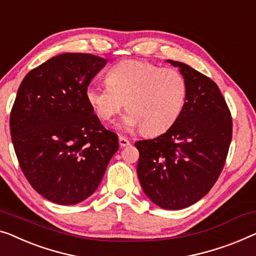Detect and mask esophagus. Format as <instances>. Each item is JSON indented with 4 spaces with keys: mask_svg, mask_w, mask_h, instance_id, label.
Instances as JSON below:
<instances>
[{
    "mask_svg": "<svg viewBox=\"0 0 256 256\" xmlns=\"http://www.w3.org/2000/svg\"><path fill=\"white\" fill-rule=\"evenodd\" d=\"M119 144H120L121 148H124V146H128L129 144H130V142H129V140L126 138L124 136L120 135L119 136Z\"/></svg>",
    "mask_w": 256,
    "mask_h": 256,
    "instance_id": "1",
    "label": "esophagus"
}]
</instances>
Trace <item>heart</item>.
Instances as JSON below:
<instances>
[{"label": "heart", "instance_id": "heart-1", "mask_svg": "<svg viewBox=\"0 0 256 256\" xmlns=\"http://www.w3.org/2000/svg\"><path fill=\"white\" fill-rule=\"evenodd\" d=\"M107 85L90 84L85 97L99 119L110 121L124 105L126 129L140 128L146 135L168 130L182 113L188 86L176 69L146 61L128 60L113 66L105 76Z\"/></svg>", "mask_w": 256, "mask_h": 256}]
</instances>
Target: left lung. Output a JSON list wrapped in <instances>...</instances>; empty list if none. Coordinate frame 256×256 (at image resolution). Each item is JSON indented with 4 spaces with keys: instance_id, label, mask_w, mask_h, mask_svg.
Returning <instances> with one entry per match:
<instances>
[{
    "instance_id": "8db88e82",
    "label": "left lung",
    "mask_w": 256,
    "mask_h": 256,
    "mask_svg": "<svg viewBox=\"0 0 256 256\" xmlns=\"http://www.w3.org/2000/svg\"><path fill=\"white\" fill-rule=\"evenodd\" d=\"M168 62L186 80L187 102L168 132L135 143L137 176L154 204L179 210L201 200L216 184L231 144L232 118L212 80L182 62Z\"/></svg>"
}]
</instances>
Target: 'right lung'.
<instances>
[{
	"mask_svg": "<svg viewBox=\"0 0 256 256\" xmlns=\"http://www.w3.org/2000/svg\"><path fill=\"white\" fill-rule=\"evenodd\" d=\"M107 60L64 53L32 69L18 88L10 134L18 162L33 190L58 204L84 201L97 190L119 149L85 97Z\"/></svg>",
	"mask_w": 256,
	"mask_h": 256,
	"instance_id": "obj_1",
	"label": "right lung"
}]
</instances>
